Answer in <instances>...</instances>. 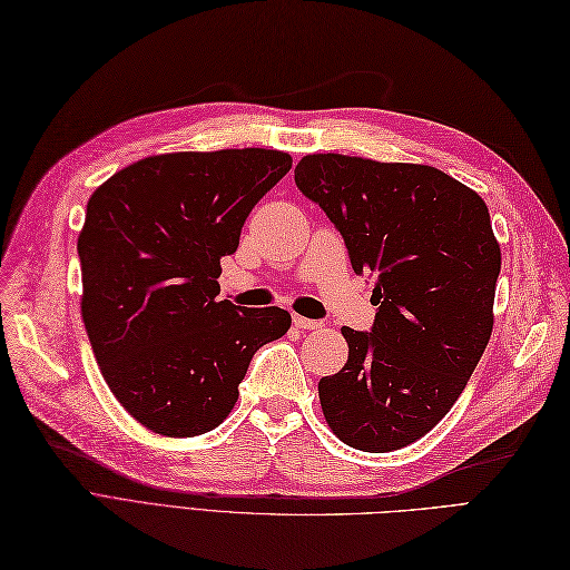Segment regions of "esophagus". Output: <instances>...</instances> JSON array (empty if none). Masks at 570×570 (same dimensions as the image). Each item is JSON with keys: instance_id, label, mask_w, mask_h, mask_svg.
Listing matches in <instances>:
<instances>
[{"instance_id": "34e87169", "label": "esophagus", "mask_w": 570, "mask_h": 570, "mask_svg": "<svg viewBox=\"0 0 570 570\" xmlns=\"http://www.w3.org/2000/svg\"><path fill=\"white\" fill-rule=\"evenodd\" d=\"M292 321H295V326L302 328V331H316V328H321V321H316V318H306V316L295 314V316H292Z\"/></svg>"}]
</instances>
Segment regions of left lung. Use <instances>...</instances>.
I'll use <instances>...</instances> for the list:
<instances>
[{
  "label": "left lung",
  "instance_id": "obj_1",
  "mask_svg": "<svg viewBox=\"0 0 570 570\" xmlns=\"http://www.w3.org/2000/svg\"><path fill=\"white\" fill-rule=\"evenodd\" d=\"M297 189L374 275L368 331L343 328L347 364L318 381L335 436L366 453L422 439L465 391L494 326L501 252L484 202L429 165L316 153Z\"/></svg>",
  "mask_w": 570,
  "mask_h": 570
}]
</instances>
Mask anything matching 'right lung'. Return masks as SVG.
<instances>
[{"mask_svg": "<svg viewBox=\"0 0 570 570\" xmlns=\"http://www.w3.org/2000/svg\"><path fill=\"white\" fill-rule=\"evenodd\" d=\"M289 167L287 153L266 148L167 153L88 198L83 323L107 386L150 432L184 439L218 426L256 350L287 333L278 306L218 302V278L252 208Z\"/></svg>", "mask_w": 570, "mask_h": 570, "instance_id": "add662e5", "label": "right lung"}]
</instances>
